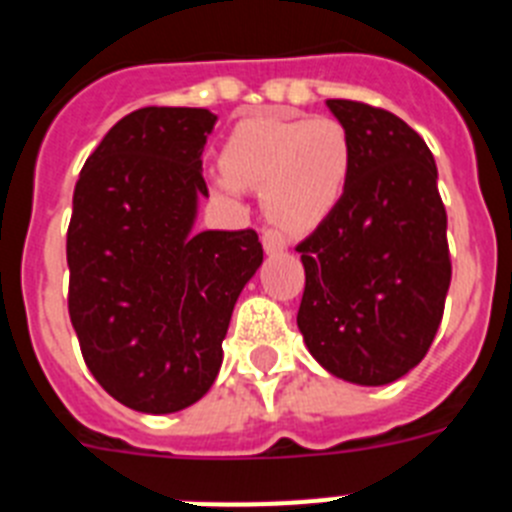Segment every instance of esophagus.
Listing matches in <instances>:
<instances>
[{"instance_id": "1", "label": "esophagus", "mask_w": 512, "mask_h": 512, "mask_svg": "<svg viewBox=\"0 0 512 512\" xmlns=\"http://www.w3.org/2000/svg\"><path fill=\"white\" fill-rule=\"evenodd\" d=\"M261 243H264L266 253H282L287 248V238L279 230H264L261 233Z\"/></svg>"}]
</instances>
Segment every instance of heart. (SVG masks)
Listing matches in <instances>:
<instances>
[{
	"label": "heart",
	"instance_id": "b5f03b06",
	"mask_svg": "<svg viewBox=\"0 0 512 512\" xmlns=\"http://www.w3.org/2000/svg\"><path fill=\"white\" fill-rule=\"evenodd\" d=\"M351 176V138L333 117H246L230 130L217 192L259 189L264 215L289 233L315 230L336 210Z\"/></svg>",
	"mask_w": 512,
	"mask_h": 512
}]
</instances>
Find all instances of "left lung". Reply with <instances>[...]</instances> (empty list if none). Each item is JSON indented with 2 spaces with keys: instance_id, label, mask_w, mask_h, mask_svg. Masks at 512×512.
<instances>
[{
  "instance_id": "obj_1",
  "label": "left lung",
  "mask_w": 512,
  "mask_h": 512,
  "mask_svg": "<svg viewBox=\"0 0 512 512\" xmlns=\"http://www.w3.org/2000/svg\"><path fill=\"white\" fill-rule=\"evenodd\" d=\"M325 104L351 138V176L336 210L297 243V325L330 374L379 387L418 366L441 325L446 207L433 153L408 122L351 99Z\"/></svg>"
}]
</instances>
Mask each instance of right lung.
I'll list each match as a JSON object with an SVG mask.
<instances>
[{
    "label": "right lung",
    "mask_w": 512,
    "mask_h": 512,
    "mask_svg": "<svg viewBox=\"0 0 512 512\" xmlns=\"http://www.w3.org/2000/svg\"><path fill=\"white\" fill-rule=\"evenodd\" d=\"M215 120L202 107L130 112L74 189L71 325L94 379L138 413H176L210 390L235 300L264 261L256 230H192Z\"/></svg>",
    "instance_id": "obj_1"
}]
</instances>
